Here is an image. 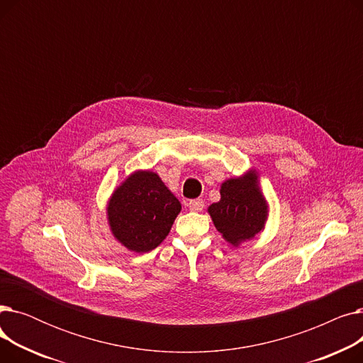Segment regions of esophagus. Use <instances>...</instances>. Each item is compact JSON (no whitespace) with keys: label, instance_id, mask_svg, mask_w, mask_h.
Segmentation results:
<instances>
[{"label":"esophagus","instance_id":"1","mask_svg":"<svg viewBox=\"0 0 363 363\" xmlns=\"http://www.w3.org/2000/svg\"><path fill=\"white\" fill-rule=\"evenodd\" d=\"M188 207H189V211H193V212H201L203 207H204V201L201 199L191 200L188 203Z\"/></svg>","mask_w":363,"mask_h":363}]
</instances>
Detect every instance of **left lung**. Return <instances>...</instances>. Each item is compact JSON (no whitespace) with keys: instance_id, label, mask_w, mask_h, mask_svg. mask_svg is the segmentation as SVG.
<instances>
[{"instance_id":"obj_1","label":"left lung","mask_w":363,"mask_h":363,"mask_svg":"<svg viewBox=\"0 0 363 363\" xmlns=\"http://www.w3.org/2000/svg\"><path fill=\"white\" fill-rule=\"evenodd\" d=\"M216 230L233 247L259 235L269 219V203L264 199L259 170L250 167L240 177L220 184V200L207 207Z\"/></svg>"}]
</instances>
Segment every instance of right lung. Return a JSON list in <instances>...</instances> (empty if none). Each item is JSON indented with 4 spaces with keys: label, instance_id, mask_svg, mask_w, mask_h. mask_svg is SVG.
Instances as JSON below:
<instances>
[{
    "label": "right lung",
    "instance_id": "obj_1",
    "mask_svg": "<svg viewBox=\"0 0 363 363\" xmlns=\"http://www.w3.org/2000/svg\"><path fill=\"white\" fill-rule=\"evenodd\" d=\"M181 208L157 172L137 169L113 189L106 216L114 240L129 252L147 253L163 242Z\"/></svg>",
    "mask_w": 363,
    "mask_h": 363
}]
</instances>
